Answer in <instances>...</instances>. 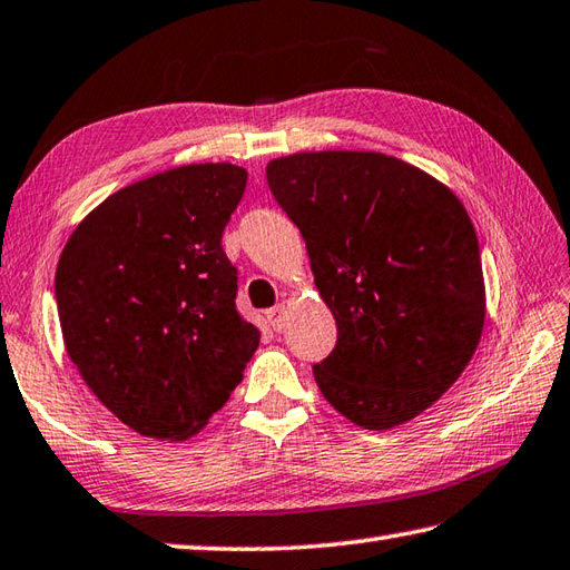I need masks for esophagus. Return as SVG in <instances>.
I'll return each instance as SVG.
<instances>
[{"instance_id": "1", "label": "esophagus", "mask_w": 570, "mask_h": 570, "mask_svg": "<svg viewBox=\"0 0 570 570\" xmlns=\"http://www.w3.org/2000/svg\"><path fill=\"white\" fill-rule=\"evenodd\" d=\"M265 315H267V322H271V327L275 332H283L285 330V305H275V307L267 309Z\"/></svg>"}]
</instances>
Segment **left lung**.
I'll use <instances>...</instances> for the list:
<instances>
[{
	"mask_svg": "<svg viewBox=\"0 0 570 570\" xmlns=\"http://www.w3.org/2000/svg\"><path fill=\"white\" fill-rule=\"evenodd\" d=\"M303 233L337 345L325 400L382 432L429 410L476 352L487 317L476 230L444 184L374 151H307L265 168Z\"/></svg>",
	"mask_w": 570,
	"mask_h": 570,
	"instance_id": "8db88e82",
	"label": "left lung"
}]
</instances>
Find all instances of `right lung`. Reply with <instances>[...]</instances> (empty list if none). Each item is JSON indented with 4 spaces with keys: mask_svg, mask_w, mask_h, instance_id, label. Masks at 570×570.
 Segmentation results:
<instances>
[{
    "mask_svg": "<svg viewBox=\"0 0 570 570\" xmlns=\"http://www.w3.org/2000/svg\"><path fill=\"white\" fill-rule=\"evenodd\" d=\"M245 184L233 164L164 170L116 190L63 245L53 283L63 345L138 434H198L261 342L235 307L238 271L220 245Z\"/></svg>",
    "mask_w": 570,
    "mask_h": 570,
    "instance_id": "right-lung-1",
    "label": "right lung"
}]
</instances>
